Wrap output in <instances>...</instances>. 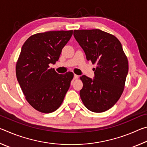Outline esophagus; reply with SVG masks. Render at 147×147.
Segmentation results:
<instances>
[{
    "label": "esophagus",
    "mask_w": 147,
    "mask_h": 147,
    "mask_svg": "<svg viewBox=\"0 0 147 147\" xmlns=\"http://www.w3.org/2000/svg\"><path fill=\"white\" fill-rule=\"evenodd\" d=\"M78 77L79 76L77 75V74H74V80H77L78 78Z\"/></svg>",
    "instance_id": "34e87169"
}]
</instances>
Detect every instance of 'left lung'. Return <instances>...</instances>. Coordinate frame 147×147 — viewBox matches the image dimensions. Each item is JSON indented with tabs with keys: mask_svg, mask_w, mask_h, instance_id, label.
Listing matches in <instances>:
<instances>
[{
	"mask_svg": "<svg viewBox=\"0 0 147 147\" xmlns=\"http://www.w3.org/2000/svg\"><path fill=\"white\" fill-rule=\"evenodd\" d=\"M73 35L87 59L97 65L93 79L80 77V98L89 110L104 112L115 105L124 91L128 72L127 57L113 35L99 29L74 30Z\"/></svg>",
	"mask_w": 147,
	"mask_h": 147,
	"instance_id": "obj_1",
	"label": "left lung"
}]
</instances>
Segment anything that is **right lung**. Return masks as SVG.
I'll list each match as a JSON object with an SVG mask.
<instances>
[{"instance_id": "1", "label": "right lung", "mask_w": 147, "mask_h": 147, "mask_svg": "<svg viewBox=\"0 0 147 147\" xmlns=\"http://www.w3.org/2000/svg\"><path fill=\"white\" fill-rule=\"evenodd\" d=\"M73 30L49 31L32 35L22 47L16 76L25 98L36 110L49 113L59 108L74 74H59L50 64L58 60Z\"/></svg>"}]
</instances>
